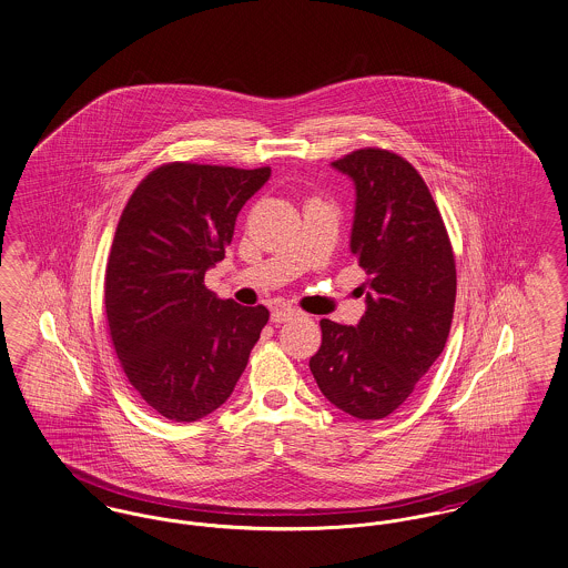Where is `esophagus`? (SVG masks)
Returning a JSON list of instances; mask_svg holds the SVG:
<instances>
[{
  "label": "esophagus",
  "instance_id": "obj_1",
  "mask_svg": "<svg viewBox=\"0 0 568 568\" xmlns=\"http://www.w3.org/2000/svg\"><path fill=\"white\" fill-rule=\"evenodd\" d=\"M297 315H300V311L294 308V306H276V308L272 311V324H285V322L294 320Z\"/></svg>",
  "mask_w": 568,
  "mask_h": 568
}]
</instances>
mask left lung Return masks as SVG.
<instances>
[{"mask_svg":"<svg viewBox=\"0 0 568 568\" xmlns=\"http://www.w3.org/2000/svg\"><path fill=\"white\" fill-rule=\"evenodd\" d=\"M332 165L355 185L352 253L368 274L359 324L322 320L308 362L322 394L357 419H383L413 394L445 349L456 260L419 172L400 155L359 149Z\"/></svg>","mask_w":568,"mask_h":568,"instance_id":"obj_1","label":"left lung"}]
</instances>
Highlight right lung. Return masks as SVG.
Wrapping results in <instances>:
<instances>
[{
	"label": "right lung",
	"instance_id": "add662e5",
	"mask_svg": "<svg viewBox=\"0 0 568 568\" xmlns=\"http://www.w3.org/2000/svg\"><path fill=\"white\" fill-rule=\"evenodd\" d=\"M271 168L172 162L128 200L110 248L104 304L110 341L140 398L172 422L223 405L268 324L266 306L206 290L244 202Z\"/></svg>",
	"mask_w": 568,
	"mask_h": 568
}]
</instances>
